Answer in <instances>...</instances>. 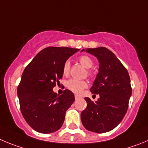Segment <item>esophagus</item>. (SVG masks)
I'll return each mask as SVG.
<instances>
[{
	"instance_id": "34e87169",
	"label": "esophagus",
	"mask_w": 148,
	"mask_h": 148,
	"mask_svg": "<svg viewBox=\"0 0 148 148\" xmlns=\"http://www.w3.org/2000/svg\"><path fill=\"white\" fill-rule=\"evenodd\" d=\"M74 97H75V99H79V96H78V95H77V94H76V95L74 96Z\"/></svg>"
}]
</instances>
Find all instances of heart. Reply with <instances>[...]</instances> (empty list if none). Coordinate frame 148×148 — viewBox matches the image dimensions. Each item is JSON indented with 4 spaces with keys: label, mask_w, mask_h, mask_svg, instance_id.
I'll list each match as a JSON object with an SVG mask.
<instances>
[{
    "label": "heart",
    "mask_w": 148,
    "mask_h": 148,
    "mask_svg": "<svg viewBox=\"0 0 148 148\" xmlns=\"http://www.w3.org/2000/svg\"><path fill=\"white\" fill-rule=\"evenodd\" d=\"M78 60L80 62L81 65L84 66L86 69H90L94 65V62L93 60L88 55H81L78 58ZM70 71V62L69 60H66L64 62V64L62 66V74L63 75L67 76L69 74ZM88 74L89 76H92L93 72L92 71H90V69L88 70ZM88 86V84L86 81L82 80H77L75 79H71L67 81L66 82V87L73 91L76 94H79L83 90L84 88H86Z\"/></svg>",
    "instance_id": "1"
}]
</instances>
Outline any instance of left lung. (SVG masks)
Here are the masks:
<instances>
[{
  "instance_id": "obj_1",
  "label": "left lung",
  "mask_w": 148,
  "mask_h": 148,
  "mask_svg": "<svg viewBox=\"0 0 148 148\" xmlns=\"http://www.w3.org/2000/svg\"><path fill=\"white\" fill-rule=\"evenodd\" d=\"M86 51L99 60V73L90 90L99 94V98L96 102L85 98L87 107L81 113V120L88 130L108 132L120 123L127 112L132 94L130 77L119 60L106 47L87 49Z\"/></svg>"
}]
</instances>
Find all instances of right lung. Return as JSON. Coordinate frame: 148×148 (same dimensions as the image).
<instances>
[{"instance_id":"right-lung-1","label":"right lung","mask_w":148,"mask_h":148,"mask_svg":"<svg viewBox=\"0 0 148 148\" xmlns=\"http://www.w3.org/2000/svg\"><path fill=\"white\" fill-rule=\"evenodd\" d=\"M69 47L42 49L24 69L18 87L21 113L29 125L41 134L59 130L74 95L66 89L62 95L53 91L62 77L64 62L79 51Z\"/></svg>"}]
</instances>
